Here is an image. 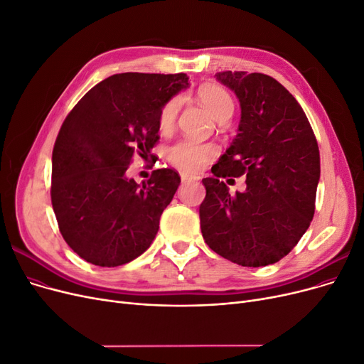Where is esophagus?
Here are the masks:
<instances>
[{
  "instance_id": "1",
  "label": "esophagus",
  "mask_w": 364,
  "mask_h": 364,
  "mask_svg": "<svg viewBox=\"0 0 364 364\" xmlns=\"http://www.w3.org/2000/svg\"><path fill=\"white\" fill-rule=\"evenodd\" d=\"M181 179H182V182H183V183H186V182H189V181H194L196 178H194V176H189V175H186V173H182V175H181Z\"/></svg>"
}]
</instances>
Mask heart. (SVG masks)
Wrapping results in <instances>:
<instances>
[{
    "label": "heart",
    "instance_id": "1",
    "mask_svg": "<svg viewBox=\"0 0 364 364\" xmlns=\"http://www.w3.org/2000/svg\"><path fill=\"white\" fill-rule=\"evenodd\" d=\"M198 99L201 105L216 119L223 115H232L234 102L231 96L223 89L218 87V85H203L198 90ZM179 105L181 100L178 97H173L163 107L159 117V126L163 132L170 130L173 124H175ZM216 152L218 149L212 144H203L194 139H182L168 146L167 159L173 166H176L181 170L196 173L209 163L215 157Z\"/></svg>",
    "mask_w": 364,
    "mask_h": 364
}]
</instances>
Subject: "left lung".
<instances>
[{
	"instance_id": "left-lung-1",
	"label": "left lung",
	"mask_w": 364,
	"mask_h": 364,
	"mask_svg": "<svg viewBox=\"0 0 364 364\" xmlns=\"http://www.w3.org/2000/svg\"><path fill=\"white\" fill-rule=\"evenodd\" d=\"M216 80L240 102L238 133L204 178L203 238L241 267L279 262L308 230L316 209L320 152L313 129L283 85L265 74L225 71ZM247 175V189L231 195L222 177Z\"/></svg>"
}]
</instances>
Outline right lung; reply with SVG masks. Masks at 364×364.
I'll return each instance as SVG.
<instances>
[{
  "label": "right lung",
  "mask_w": 364,
  "mask_h": 364,
  "mask_svg": "<svg viewBox=\"0 0 364 364\" xmlns=\"http://www.w3.org/2000/svg\"><path fill=\"white\" fill-rule=\"evenodd\" d=\"M189 85L186 74H117L96 84L68 114L51 157V204L62 237L80 257L118 267L141 256L178 191L175 170L136 183L133 155L159 142L166 103Z\"/></svg>",
  "instance_id": "add662e5"
}]
</instances>
